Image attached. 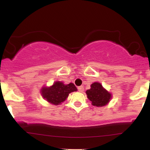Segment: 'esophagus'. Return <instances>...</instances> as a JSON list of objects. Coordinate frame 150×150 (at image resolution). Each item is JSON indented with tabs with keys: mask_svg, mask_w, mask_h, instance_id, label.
<instances>
[{
	"mask_svg": "<svg viewBox=\"0 0 150 150\" xmlns=\"http://www.w3.org/2000/svg\"><path fill=\"white\" fill-rule=\"evenodd\" d=\"M77 89H78L79 92H83V91H84V87H83V86H80V87H77Z\"/></svg>",
	"mask_w": 150,
	"mask_h": 150,
	"instance_id": "34e87169",
	"label": "esophagus"
}]
</instances>
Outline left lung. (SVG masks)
I'll list each match as a JSON object with an SVG mask.
<instances>
[{
    "instance_id": "obj_1",
    "label": "left lung",
    "mask_w": 150,
    "mask_h": 150,
    "mask_svg": "<svg viewBox=\"0 0 150 150\" xmlns=\"http://www.w3.org/2000/svg\"><path fill=\"white\" fill-rule=\"evenodd\" d=\"M87 98L92 101L93 106H99L107 104L111 98L110 93L105 89L99 82H94L91 85L90 89L86 91Z\"/></svg>"
}]
</instances>
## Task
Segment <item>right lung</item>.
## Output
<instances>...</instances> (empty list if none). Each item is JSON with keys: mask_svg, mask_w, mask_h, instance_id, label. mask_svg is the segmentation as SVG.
I'll list each match as a JSON object with an SVG mask.
<instances>
[{"mask_svg": "<svg viewBox=\"0 0 150 150\" xmlns=\"http://www.w3.org/2000/svg\"><path fill=\"white\" fill-rule=\"evenodd\" d=\"M77 91V88L73 83L64 85L63 82H56L50 87H43L42 95L46 101L51 104L58 105L64 101L70 92Z\"/></svg>", "mask_w": 150, "mask_h": 150, "instance_id": "1", "label": "right lung"}]
</instances>
